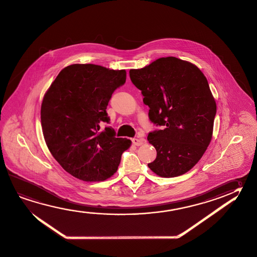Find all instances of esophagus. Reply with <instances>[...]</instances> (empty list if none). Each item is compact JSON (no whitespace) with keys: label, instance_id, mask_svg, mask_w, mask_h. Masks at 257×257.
I'll return each instance as SVG.
<instances>
[{"label":"esophagus","instance_id":"obj_1","mask_svg":"<svg viewBox=\"0 0 257 257\" xmlns=\"http://www.w3.org/2000/svg\"><path fill=\"white\" fill-rule=\"evenodd\" d=\"M131 141H132V143H133V145H135V146H137V147H139V146H141V145H142V144L144 143L143 140H139V139H132V140H131Z\"/></svg>","mask_w":257,"mask_h":257}]
</instances>
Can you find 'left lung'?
<instances>
[{
	"label": "left lung",
	"mask_w": 257,
	"mask_h": 257,
	"mask_svg": "<svg viewBox=\"0 0 257 257\" xmlns=\"http://www.w3.org/2000/svg\"><path fill=\"white\" fill-rule=\"evenodd\" d=\"M130 76L149 107L150 121L162 126L148 133L157 150L148 167L166 178L187 173L209 147L217 112L204 74L192 63L168 57L131 69Z\"/></svg>",
	"instance_id": "obj_1"
}]
</instances>
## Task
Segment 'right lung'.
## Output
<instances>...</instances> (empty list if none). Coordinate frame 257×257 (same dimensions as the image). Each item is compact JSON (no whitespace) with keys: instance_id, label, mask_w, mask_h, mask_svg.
<instances>
[{"instance_id":"right-lung-1","label":"right lung","mask_w":257,"mask_h":257,"mask_svg":"<svg viewBox=\"0 0 257 257\" xmlns=\"http://www.w3.org/2000/svg\"><path fill=\"white\" fill-rule=\"evenodd\" d=\"M125 70L85 64L66 66L41 105V125L48 149L64 169L86 182L104 181L117 172L131 146L116 138L106 109L114 91L126 83Z\"/></svg>"}]
</instances>
